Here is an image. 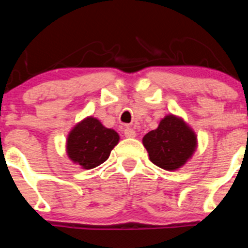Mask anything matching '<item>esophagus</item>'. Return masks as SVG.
<instances>
[{"mask_svg":"<svg viewBox=\"0 0 248 248\" xmlns=\"http://www.w3.org/2000/svg\"><path fill=\"white\" fill-rule=\"evenodd\" d=\"M124 136L127 137V138H134L136 137V131H134L133 128H129V127H127V128H124Z\"/></svg>","mask_w":248,"mask_h":248,"instance_id":"esophagus-1","label":"esophagus"}]
</instances>
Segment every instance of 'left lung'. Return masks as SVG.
<instances>
[{"mask_svg": "<svg viewBox=\"0 0 248 248\" xmlns=\"http://www.w3.org/2000/svg\"><path fill=\"white\" fill-rule=\"evenodd\" d=\"M142 144L150 161L166 170L181 168L197 149V136L191 127L175 115H167L158 127L145 134Z\"/></svg>", "mask_w": 248, "mask_h": 248, "instance_id": "left-lung-1", "label": "left lung"}]
</instances>
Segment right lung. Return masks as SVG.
I'll use <instances>...</instances> for the list:
<instances>
[{"label":"right lung","instance_id":"1","mask_svg":"<svg viewBox=\"0 0 248 248\" xmlns=\"http://www.w3.org/2000/svg\"><path fill=\"white\" fill-rule=\"evenodd\" d=\"M114 129L104 127L99 120L89 116L76 124L67 138V154L71 161L84 169L104 163L119 142Z\"/></svg>","mask_w":248,"mask_h":248}]
</instances>
